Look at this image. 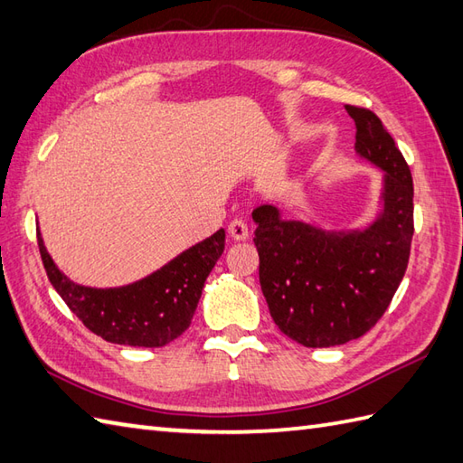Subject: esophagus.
<instances>
[{
    "label": "esophagus",
    "instance_id": "1",
    "mask_svg": "<svg viewBox=\"0 0 463 463\" xmlns=\"http://www.w3.org/2000/svg\"><path fill=\"white\" fill-rule=\"evenodd\" d=\"M229 234L234 241H247L249 239V226L241 219H234L229 224Z\"/></svg>",
    "mask_w": 463,
    "mask_h": 463
}]
</instances>
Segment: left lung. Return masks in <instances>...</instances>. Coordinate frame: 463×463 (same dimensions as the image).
Wrapping results in <instances>:
<instances>
[{"label":"left lung","mask_w":463,"mask_h":463,"mask_svg":"<svg viewBox=\"0 0 463 463\" xmlns=\"http://www.w3.org/2000/svg\"><path fill=\"white\" fill-rule=\"evenodd\" d=\"M356 123V151L386 173L383 211L356 232H326L254 209L259 279L280 332L307 348H328L364 336L376 324L408 269L414 237V183L410 166L380 117L346 105Z\"/></svg>","instance_id":"1"}]
</instances>
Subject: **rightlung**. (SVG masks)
Instances as JSON below:
<instances>
[{"mask_svg": "<svg viewBox=\"0 0 463 463\" xmlns=\"http://www.w3.org/2000/svg\"><path fill=\"white\" fill-rule=\"evenodd\" d=\"M37 244L49 282L93 334L123 346L159 348L191 326L204 280L224 250V231L194 244L151 277L105 290L69 280L47 254L39 232Z\"/></svg>", "mask_w": 463, "mask_h": 463, "instance_id": "obj_1", "label": "right lung"}]
</instances>
